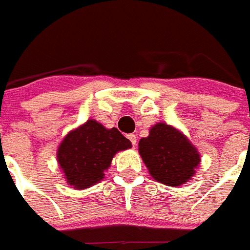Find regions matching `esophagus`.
Wrapping results in <instances>:
<instances>
[{
  "instance_id": "esophagus-1",
  "label": "esophagus",
  "mask_w": 250,
  "mask_h": 250,
  "mask_svg": "<svg viewBox=\"0 0 250 250\" xmlns=\"http://www.w3.org/2000/svg\"><path fill=\"white\" fill-rule=\"evenodd\" d=\"M127 138H128V139H130V141H131V143H132V146L135 147L136 146V142H138L135 134H130V135L127 136Z\"/></svg>"
}]
</instances>
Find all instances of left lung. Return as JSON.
<instances>
[{"instance_id":"left-lung-1","label":"left lung","mask_w":250,"mask_h":250,"mask_svg":"<svg viewBox=\"0 0 250 250\" xmlns=\"http://www.w3.org/2000/svg\"><path fill=\"white\" fill-rule=\"evenodd\" d=\"M139 154L152 178L173 188L188 182L201 161L188 138L166 123L152 125L148 136L142 138Z\"/></svg>"}]
</instances>
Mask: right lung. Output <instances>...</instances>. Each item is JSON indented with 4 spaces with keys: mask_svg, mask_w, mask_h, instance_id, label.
Returning <instances> with one entry per match:
<instances>
[{
    "mask_svg": "<svg viewBox=\"0 0 250 250\" xmlns=\"http://www.w3.org/2000/svg\"><path fill=\"white\" fill-rule=\"evenodd\" d=\"M130 147L118 128H105L89 119L66 134L57 150V162L66 184L82 190L102 181L115 154Z\"/></svg>",
    "mask_w": 250,
    "mask_h": 250,
    "instance_id": "1",
    "label": "right lung"
}]
</instances>
